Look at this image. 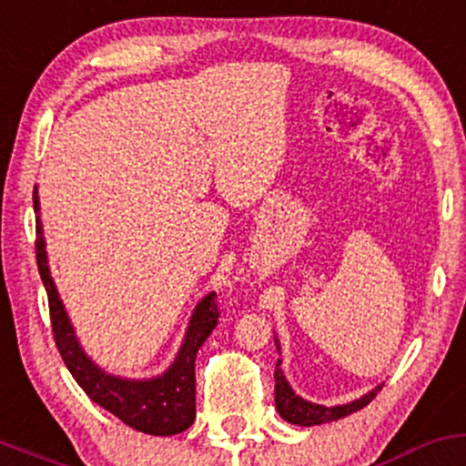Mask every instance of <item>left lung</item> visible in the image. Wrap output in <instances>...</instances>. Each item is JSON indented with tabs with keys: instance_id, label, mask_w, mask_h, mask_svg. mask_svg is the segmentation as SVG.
<instances>
[{
	"instance_id": "8db88e82",
	"label": "left lung",
	"mask_w": 466,
	"mask_h": 466,
	"mask_svg": "<svg viewBox=\"0 0 466 466\" xmlns=\"http://www.w3.org/2000/svg\"><path fill=\"white\" fill-rule=\"evenodd\" d=\"M275 344H278L279 349L278 339H275ZM279 364L282 362L278 360V364H275V409H278V413L282 415L287 422L299 424V427H313V424H324V422H333V420H339V418H347V415H351L355 411H360V409L367 407L375 395H378L380 389H382V384H380V387H375L373 391H369L367 395H362V398L353 400V402L349 404L322 407V404H313L309 402V400L299 398V395L291 389V384L287 382V378H284V371L279 369Z\"/></svg>"
}]
</instances>
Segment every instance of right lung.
<instances>
[{"instance_id":"obj_1","label":"right lung","mask_w":466,"mask_h":466,"mask_svg":"<svg viewBox=\"0 0 466 466\" xmlns=\"http://www.w3.org/2000/svg\"><path fill=\"white\" fill-rule=\"evenodd\" d=\"M33 204L35 213H37V242H35L37 268L48 293L55 344H57L68 371L73 373L79 387L86 391L95 404L111 411L128 427L151 435H175L187 431L195 420V355L204 339L211 335L219 318L215 293H208L195 307L182 347L175 355L171 367L162 375L148 380H128L102 371L79 347L77 335H75L71 319H68L66 309H64L57 287L51 278L42 222H39L37 188L33 193Z\"/></svg>"}]
</instances>
